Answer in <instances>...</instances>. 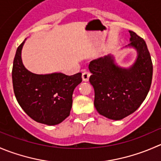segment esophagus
<instances>
[{
    "instance_id": "esophagus-1",
    "label": "esophagus",
    "mask_w": 161,
    "mask_h": 161,
    "mask_svg": "<svg viewBox=\"0 0 161 161\" xmlns=\"http://www.w3.org/2000/svg\"><path fill=\"white\" fill-rule=\"evenodd\" d=\"M90 76V73L89 72V71H85L84 72H82V80H83L84 82H88Z\"/></svg>"
}]
</instances>
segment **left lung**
<instances>
[{"instance_id": "left-lung-1", "label": "left lung", "mask_w": 161, "mask_h": 161, "mask_svg": "<svg viewBox=\"0 0 161 161\" xmlns=\"http://www.w3.org/2000/svg\"><path fill=\"white\" fill-rule=\"evenodd\" d=\"M129 33L128 46L138 52L136 61L130 68L117 66L111 55L89 64L94 106L98 113L110 119H122L135 112L146 99L152 83L153 63L146 42L134 31Z\"/></svg>"}]
</instances>
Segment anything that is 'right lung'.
Instances as JSON below:
<instances>
[{"label": "right lung", "mask_w": 161, "mask_h": 161, "mask_svg": "<svg viewBox=\"0 0 161 161\" xmlns=\"http://www.w3.org/2000/svg\"><path fill=\"white\" fill-rule=\"evenodd\" d=\"M26 40V39H25ZM17 48L12 67V84L19 104L31 119L46 125H57L69 116L75 88L82 82V73L37 75L23 64L21 50Z\"/></svg>", "instance_id": "right-lung-1"}]
</instances>
